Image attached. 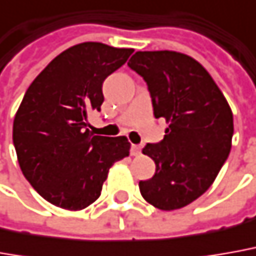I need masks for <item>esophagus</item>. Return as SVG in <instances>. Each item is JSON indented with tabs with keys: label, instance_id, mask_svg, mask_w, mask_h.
<instances>
[{
	"label": "esophagus",
	"instance_id": "esophagus-1",
	"mask_svg": "<svg viewBox=\"0 0 256 256\" xmlns=\"http://www.w3.org/2000/svg\"><path fill=\"white\" fill-rule=\"evenodd\" d=\"M130 154L134 156V157L140 156V154H142V147L137 146V144H132V147H130Z\"/></svg>",
	"mask_w": 256,
	"mask_h": 256
}]
</instances>
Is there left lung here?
Masks as SVG:
<instances>
[{"mask_svg": "<svg viewBox=\"0 0 256 256\" xmlns=\"http://www.w3.org/2000/svg\"><path fill=\"white\" fill-rule=\"evenodd\" d=\"M128 66L146 81L156 119L170 123L161 142L142 148L156 174L138 182L140 194L160 210L185 208L208 190L230 154V106L204 67L186 54L137 52Z\"/></svg>", "mask_w": 256, "mask_h": 256, "instance_id": "1", "label": "left lung"}]
</instances>
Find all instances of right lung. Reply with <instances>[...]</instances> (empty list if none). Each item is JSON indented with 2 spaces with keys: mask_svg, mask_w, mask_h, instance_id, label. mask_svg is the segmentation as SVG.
I'll return each mask as SVG.
<instances>
[{
  "mask_svg": "<svg viewBox=\"0 0 256 256\" xmlns=\"http://www.w3.org/2000/svg\"><path fill=\"white\" fill-rule=\"evenodd\" d=\"M133 48L86 42L67 48L34 78L19 106L12 138L25 178L43 199L82 210L100 196L109 168L128 157L124 136H94L88 112L104 102L102 84Z\"/></svg>",
  "mask_w": 256,
  "mask_h": 256,
  "instance_id": "add662e5",
  "label": "right lung"
}]
</instances>
